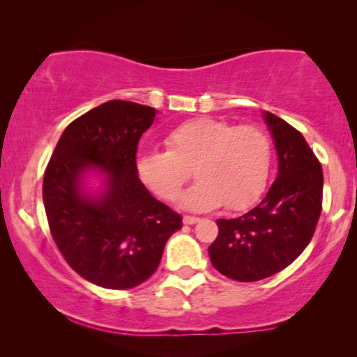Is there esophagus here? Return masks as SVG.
Masks as SVG:
<instances>
[{
    "label": "esophagus",
    "mask_w": 357,
    "mask_h": 357,
    "mask_svg": "<svg viewBox=\"0 0 357 357\" xmlns=\"http://www.w3.org/2000/svg\"><path fill=\"white\" fill-rule=\"evenodd\" d=\"M183 222L185 224H197V222H199V218H197V216H183Z\"/></svg>",
    "instance_id": "1"
}]
</instances>
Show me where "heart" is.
I'll use <instances>...</instances> for the list:
<instances>
[{
	"instance_id": "obj_1",
	"label": "heart",
	"mask_w": 357,
	"mask_h": 357,
	"mask_svg": "<svg viewBox=\"0 0 357 357\" xmlns=\"http://www.w3.org/2000/svg\"><path fill=\"white\" fill-rule=\"evenodd\" d=\"M164 141L167 151L143 153L136 170L141 182L165 202L178 197L192 169L199 182L183 195L187 208L226 204L231 211H243L265 193L273 151L258 126L202 116L177 125Z\"/></svg>"
}]
</instances>
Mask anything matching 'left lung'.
Wrapping results in <instances>:
<instances>
[{
    "instance_id": "1",
    "label": "left lung",
    "mask_w": 357,
    "mask_h": 357,
    "mask_svg": "<svg viewBox=\"0 0 357 357\" xmlns=\"http://www.w3.org/2000/svg\"><path fill=\"white\" fill-rule=\"evenodd\" d=\"M265 120L280 170L260 204L236 219H218L209 258L221 275L253 282L289 266L309 245L321 213L324 172L301 131L275 114Z\"/></svg>"
}]
</instances>
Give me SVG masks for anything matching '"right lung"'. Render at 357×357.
<instances>
[{"instance_id": "obj_1", "label": "right lung", "mask_w": 357, "mask_h": 357, "mask_svg": "<svg viewBox=\"0 0 357 357\" xmlns=\"http://www.w3.org/2000/svg\"><path fill=\"white\" fill-rule=\"evenodd\" d=\"M155 109L109 100L71 121L45 174L43 204L52 237L68 265L107 289H130L158 270L165 242L182 229V216L158 202L136 170L139 138ZM96 167L107 190L92 200L80 193V174Z\"/></svg>"}]
</instances>
